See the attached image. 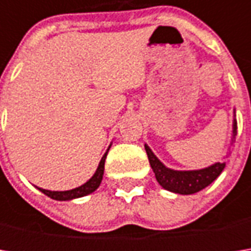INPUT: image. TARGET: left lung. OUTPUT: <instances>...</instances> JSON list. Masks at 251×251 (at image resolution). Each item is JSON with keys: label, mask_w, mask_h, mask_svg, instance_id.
Instances as JSON below:
<instances>
[{"label": "left lung", "mask_w": 251, "mask_h": 251, "mask_svg": "<svg viewBox=\"0 0 251 251\" xmlns=\"http://www.w3.org/2000/svg\"><path fill=\"white\" fill-rule=\"evenodd\" d=\"M237 134V123H236V110L233 109V123H232V138H230V144L227 148L226 156L224 159L229 158L230 151H232V145L235 142ZM145 151L150 159V165L155 177L158 180L162 187L168 191L176 193V194H181V196H190L198 193L201 190L209 186L215 178L222 173V170L225 168V160H219L212 165H209L207 168L196 169V170H175V169L168 168L166 165H163L159 160V158L152 152L148 144H145Z\"/></svg>", "instance_id": "obj_1"}]
</instances>
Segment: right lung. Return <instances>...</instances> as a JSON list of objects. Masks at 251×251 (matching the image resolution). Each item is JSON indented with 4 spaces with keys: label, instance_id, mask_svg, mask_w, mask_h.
Returning <instances> with one entry per match:
<instances>
[{
    "label": "right lung",
    "instance_id": "1",
    "mask_svg": "<svg viewBox=\"0 0 251 251\" xmlns=\"http://www.w3.org/2000/svg\"><path fill=\"white\" fill-rule=\"evenodd\" d=\"M111 144L109 145L107 151L104 152V155L101 156L100 162H99V166L96 169L95 175L92 176L86 183H83L82 186L79 187L73 188V190H65V191H51V190H44V188L37 187L43 194H46L47 197L53 198V200H57V201H71V200H75V198H81L88 196V194H92L93 191H96L98 187L100 186L101 178H103V173H104V160H106V156H107V152L110 150Z\"/></svg>",
    "mask_w": 251,
    "mask_h": 251
}]
</instances>
